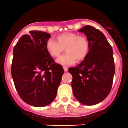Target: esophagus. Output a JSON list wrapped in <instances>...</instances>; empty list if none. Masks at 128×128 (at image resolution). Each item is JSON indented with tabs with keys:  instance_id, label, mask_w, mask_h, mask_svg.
Wrapping results in <instances>:
<instances>
[{
	"instance_id": "34e87169",
	"label": "esophagus",
	"mask_w": 128,
	"mask_h": 128,
	"mask_svg": "<svg viewBox=\"0 0 128 128\" xmlns=\"http://www.w3.org/2000/svg\"><path fill=\"white\" fill-rule=\"evenodd\" d=\"M64 71L65 72H66L67 71H68V68H67V67H65V66H64Z\"/></svg>"
}]
</instances>
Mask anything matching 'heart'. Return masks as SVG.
Segmentation results:
<instances>
[{
	"label": "heart",
	"instance_id": "b5f03b06",
	"mask_svg": "<svg viewBox=\"0 0 128 128\" xmlns=\"http://www.w3.org/2000/svg\"><path fill=\"white\" fill-rule=\"evenodd\" d=\"M56 40L50 39L46 42V48L48 54L53 58L60 56L65 48L66 54L58 58V64L62 65L74 64L84 60L89 53V42L84 36H80L74 32H66L58 35Z\"/></svg>",
	"mask_w": 128,
	"mask_h": 128
}]
</instances>
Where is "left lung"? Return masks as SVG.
<instances>
[{
    "mask_svg": "<svg viewBox=\"0 0 128 128\" xmlns=\"http://www.w3.org/2000/svg\"><path fill=\"white\" fill-rule=\"evenodd\" d=\"M78 31L87 36L89 50L81 64L68 69L73 76V92L81 104L96 105L107 97L112 87L115 71L113 49L105 35L93 26L87 25Z\"/></svg>",
    "mask_w": 128,
    "mask_h": 128,
    "instance_id": "1",
    "label": "left lung"
}]
</instances>
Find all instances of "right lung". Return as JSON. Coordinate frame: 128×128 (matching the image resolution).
I'll return each mask as SVG.
<instances>
[{"mask_svg":"<svg viewBox=\"0 0 128 128\" xmlns=\"http://www.w3.org/2000/svg\"><path fill=\"white\" fill-rule=\"evenodd\" d=\"M51 36L31 31L22 36L14 48L12 76L20 97L26 104L37 107L47 106L57 93L64 73L46 48Z\"/></svg>","mask_w":128,"mask_h":128,"instance_id":"right-lung-1","label":"right lung"}]
</instances>
